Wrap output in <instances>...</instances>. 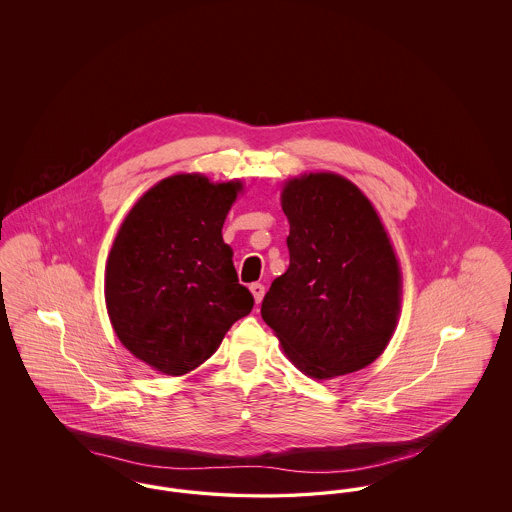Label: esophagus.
<instances>
[{
	"label": "esophagus",
	"instance_id": "34e87169",
	"mask_svg": "<svg viewBox=\"0 0 512 512\" xmlns=\"http://www.w3.org/2000/svg\"><path fill=\"white\" fill-rule=\"evenodd\" d=\"M249 290L253 293L255 303L259 305V303L263 301V295H265V286H263V284H251V286H249Z\"/></svg>",
	"mask_w": 512,
	"mask_h": 512
}]
</instances>
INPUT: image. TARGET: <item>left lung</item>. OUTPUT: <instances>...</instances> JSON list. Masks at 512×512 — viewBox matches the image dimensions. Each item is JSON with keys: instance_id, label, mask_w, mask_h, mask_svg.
<instances>
[{"instance_id": "left-lung-1", "label": "left lung", "mask_w": 512, "mask_h": 512, "mask_svg": "<svg viewBox=\"0 0 512 512\" xmlns=\"http://www.w3.org/2000/svg\"><path fill=\"white\" fill-rule=\"evenodd\" d=\"M280 201L290 267L270 284L261 317L305 376L357 372L384 353L401 313L388 230L363 190L336 172L288 178Z\"/></svg>"}]
</instances>
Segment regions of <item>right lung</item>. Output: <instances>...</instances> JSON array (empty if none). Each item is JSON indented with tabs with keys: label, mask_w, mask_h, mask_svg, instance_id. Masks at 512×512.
<instances>
[{
	"label": "right lung",
	"mask_w": 512,
	"mask_h": 512,
	"mask_svg": "<svg viewBox=\"0 0 512 512\" xmlns=\"http://www.w3.org/2000/svg\"><path fill=\"white\" fill-rule=\"evenodd\" d=\"M244 182L178 172L142 195L113 240L105 305L122 345L167 376L205 363L253 295L234 268L222 226Z\"/></svg>",
	"instance_id": "obj_1"
}]
</instances>
